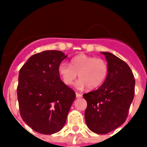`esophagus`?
I'll use <instances>...</instances> for the list:
<instances>
[{
    "label": "esophagus",
    "mask_w": 147,
    "mask_h": 147,
    "mask_svg": "<svg viewBox=\"0 0 147 147\" xmlns=\"http://www.w3.org/2000/svg\"><path fill=\"white\" fill-rule=\"evenodd\" d=\"M76 98H82V94H79V93H78V92H76Z\"/></svg>",
    "instance_id": "obj_1"
}]
</instances>
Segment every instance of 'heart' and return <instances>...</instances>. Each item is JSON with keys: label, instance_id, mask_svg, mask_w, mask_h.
Returning <instances> with one entry per match:
<instances>
[{"label": "heart", "instance_id": "1", "mask_svg": "<svg viewBox=\"0 0 147 147\" xmlns=\"http://www.w3.org/2000/svg\"><path fill=\"white\" fill-rule=\"evenodd\" d=\"M58 71L66 85H72L78 74L81 78L76 82V88L83 89L88 86L94 89L105 82L108 69L106 62L101 59L80 54L71 59L70 65L61 63Z\"/></svg>", "mask_w": 147, "mask_h": 147}]
</instances>
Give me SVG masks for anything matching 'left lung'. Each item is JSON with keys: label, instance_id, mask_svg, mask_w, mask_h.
Segmentation results:
<instances>
[{"label": "left lung", "instance_id": "obj_1", "mask_svg": "<svg viewBox=\"0 0 147 147\" xmlns=\"http://www.w3.org/2000/svg\"><path fill=\"white\" fill-rule=\"evenodd\" d=\"M107 62V76L101 86L83 94L87 101L85 119L88 127L106 134L122 125L134 97L135 79L125 62L108 52H100Z\"/></svg>", "mask_w": 147, "mask_h": 147}]
</instances>
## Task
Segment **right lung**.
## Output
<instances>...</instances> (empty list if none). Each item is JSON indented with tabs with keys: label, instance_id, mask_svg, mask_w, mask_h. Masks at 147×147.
<instances>
[{
	"label": "right lung",
	"instance_id": "1",
	"mask_svg": "<svg viewBox=\"0 0 147 147\" xmlns=\"http://www.w3.org/2000/svg\"><path fill=\"white\" fill-rule=\"evenodd\" d=\"M67 57L46 50L28 59L19 71L17 99L22 119L33 130L53 134L64 127L76 93L61 80L59 65Z\"/></svg>",
	"mask_w": 147,
	"mask_h": 147
}]
</instances>
